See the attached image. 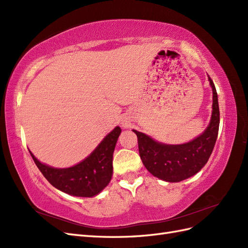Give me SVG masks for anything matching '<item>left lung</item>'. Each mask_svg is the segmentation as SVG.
Instances as JSON below:
<instances>
[{"label":"left lung","instance_id":"1","mask_svg":"<svg viewBox=\"0 0 248 248\" xmlns=\"http://www.w3.org/2000/svg\"><path fill=\"white\" fill-rule=\"evenodd\" d=\"M209 80L213 91L211 122L204 133L196 140L183 145H166L133 130L138 137L140 159L153 176L168 182H180L196 175L207 163L219 128L218 98L214 82L210 77Z\"/></svg>","mask_w":248,"mask_h":248}]
</instances>
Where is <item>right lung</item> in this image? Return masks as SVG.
Here are the masks:
<instances>
[{
  "label": "right lung",
  "instance_id": "obj_1",
  "mask_svg": "<svg viewBox=\"0 0 248 248\" xmlns=\"http://www.w3.org/2000/svg\"><path fill=\"white\" fill-rule=\"evenodd\" d=\"M121 133V128L109 132L92 154L77 166L68 169H54L32 158L47 181L59 190L76 197L91 198L98 194L111 179L112 153Z\"/></svg>",
  "mask_w": 248,
  "mask_h": 248
}]
</instances>
